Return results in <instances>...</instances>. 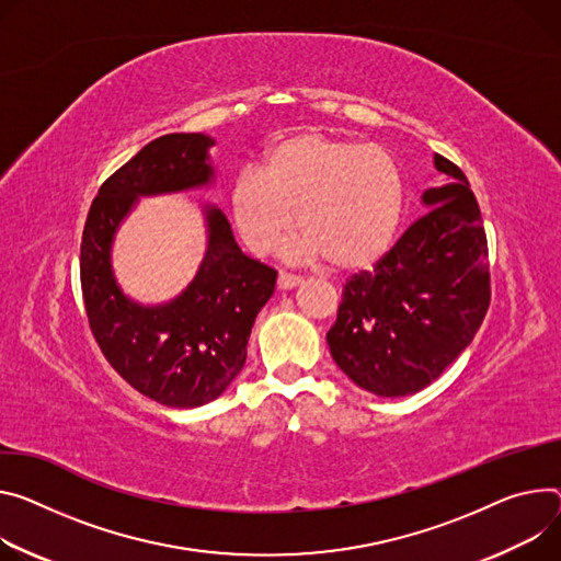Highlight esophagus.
I'll return each instance as SVG.
<instances>
[{
    "mask_svg": "<svg viewBox=\"0 0 561 561\" xmlns=\"http://www.w3.org/2000/svg\"><path fill=\"white\" fill-rule=\"evenodd\" d=\"M301 284V277H297V275H290V273H286V271H279V275H277V286L282 288V290H290V288H297Z\"/></svg>",
    "mask_w": 561,
    "mask_h": 561,
    "instance_id": "1",
    "label": "esophagus"
}]
</instances>
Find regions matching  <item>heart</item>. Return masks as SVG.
<instances>
[{"instance_id":"1","label":"heart","mask_w":561,"mask_h":561,"mask_svg":"<svg viewBox=\"0 0 561 561\" xmlns=\"http://www.w3.org/2000/svg\"><path fill=\"white\" fill-rule=\"evenodd\" d=\"M230 206L243 241L268 252L293 230L309 257L360 271L391 250L404 215V176L389 149L301 131L275 142L264 174L234 179Z\"/></svg>"}]
</instances>
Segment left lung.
I'll use <instances>...</instances> for the list:
<instances>
[{
    "label": "left lung",
    "instance_id": "obj_1",
    "mask_svg": "<svg viewBox=\"0 0 561 561\" xmlns=\"http://www.w3.org/2000/svg\"><path fill=\"white\" fill-rule=\"evenodd\" d=\"M449 183L423 194L427 213L342 290L327 333L335 365L358 387L412 396L474 340L490 307L488 239L466 174L434 154Z\"/></svg>",
    "mask_w": 561,
    "mask_h": 561
}]
</instances>
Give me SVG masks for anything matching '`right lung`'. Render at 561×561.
<instances>
[{
	"mask_svg": "<svg viewBox=\"0 0 561 561\" xmlns=\"http://www.w3.org/2000/svg\"><path fill=\"white\" fill-rule=\"evenodd\" d=\"M213 145L206 134L147 142L100 185L80 243L84 309L100 351L136 391L179 410L219 398L243 369L254 318L275 293L277 271L245 257L226 215L203 206L208 248L194 279L179 297L142 307L114 277L112 243L140 196L210 185Z\"/></svg>",
	"mask_w": 561,
	"mask_h": 561,
	"instance_id": "1",
	"label": "right lung"
}]
</instances>
